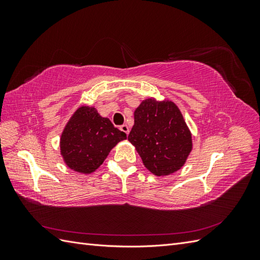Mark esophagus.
<instances>
[{
    "label": "esophagus",
    "instance_id": "34e87169",
    "mask_svg": "<svg viewBox=\"0 0 260 260\" xmlns=\"http://www.w3.org/2000/svg\"><path fill=\"white\" fill-rule=\"evenodd\" d=\"M120 130L122 131V132H124L125 135H129V127L127 124H122V125H120Z\"/></svg>",
    "mask_w": 260,
    "mask_h": 260
}]
</instances>
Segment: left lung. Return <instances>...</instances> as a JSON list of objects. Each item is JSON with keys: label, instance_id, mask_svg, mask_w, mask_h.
Instances as JSON below:
<instances>
[{"label": "left lung", "instance_id": "left-lung-1", "mask_svg": "<svg viewBox=\"0 0 260 260\" xmlns=\"http://www.w3.org/2000/svg\"><path fill=\"white\" fill-rule=\"evenodd\" d=\"M145 168L155 176H169L184 166L192 152V133L183 115L170 100L147 98L135 111L128 137Z\"/></svg>", "mask_w": 260, "mask_h": 260}]
</instances>
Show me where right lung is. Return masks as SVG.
I'll return each instance as SVG.
<instances>
[{
    "label": "right lung",
    "mask_w": 260,
    "mask_h": 260,
    "mask_svg": "<svg viewBox=\"0 0 260 260\" xmlns=\"http://www.w3.org/2000/svg\"><path fill=\"white\" fill-rule=\"evenodd\" d=\"M127 135L102 117L95 107L82 105L69 118L60 135V155L66 166L90 175L104 162L109 152Z\"/></svg>",
    "instance_id": "1"
}]
</instances>
